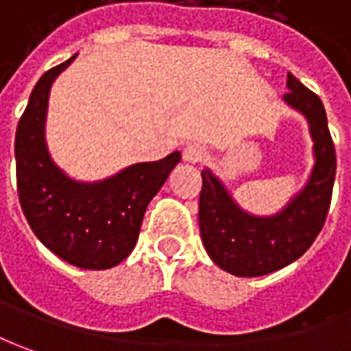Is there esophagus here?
Segmentation results:
<instances>
[{
	"label": "esophagus",
	"instance_id": "obj_1",
	"mask_svg": "<svg viewBox=\"0 0 351 351\" xmlns=\"http://www.w3.org/2000/svg\"><path fill=\"white\" fill-rule=\"evenodd\" d=\"M206 157H207L206 147H202L199 144L186 145L184 152H182V159L188 161V163H199V161H204Z\"/></svg>",
	"mask_w": 351,
	"mask_h": 351
}]
</instances>
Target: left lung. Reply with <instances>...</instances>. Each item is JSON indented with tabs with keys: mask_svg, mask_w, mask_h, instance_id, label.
Returning a JSON list of instances; mask_svg holds the SVG:
<instances>
[{
	"mask_svg": "<svg viewBox=\"0 0 351 351\" xmlns=\"http://www.w3.org/2000/svg\"><path fill=\"white\" fill-rule=\"evenodd\" d=\"M282 97L306 115L313 138L315 165L304 190L271 217L245 213L209 169L202 171L199 232L209 257L236 276H263L290 265L315 242L332 197L336 154L319 95L288 73Z\"/></svg>",
	"mask_w": 351,
	"mask_h": 351,
	"instance_id": "1",
	"label": "left lung"
}]
</instances>
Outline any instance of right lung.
<instances>
[{
	"mask_svg": "<svg viewBox=\"0 0 351 351\" xmlns=\"http://www.w3.org/2000/svg\"><path fill=\"white\" fill-rule=\"evenodd\" d=\"M75 57L44 73L30 94L16 126V190L28 225L47 250L71 265L101 271L130 256L147 204L180 154L126 167L101 182L69 178L47 154L44 126L49 88Z\"/></svg>",
	"mask_w": 351,
	"mask_h": 351,
	"instance_id": "obj_1",
	"label": "right lung"
}]
</instances>
